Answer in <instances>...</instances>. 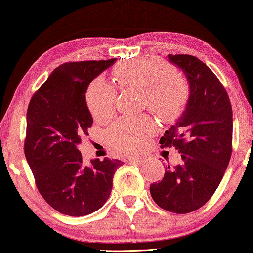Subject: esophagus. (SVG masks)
Returning <instances> with one entry per match:
<instances>
[{"label":"esophagus","mask_w":253,"mask_h":253,"mask_svg":"<svg viewBox=\"0 0 253 253\" xmlns=\"http://www.w3.org/2000/svg\"><path fill=\"white\" fill-rule=\"evenodd\" d=\"M130 162H131V164H134V165H143L145 162V158L144 157L132 158V159H130Z\"/></svg>","instance_id":"esophagus-1"}]
</instances>
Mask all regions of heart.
Masks as SVG:
<instances>
[{
	"mask_svg": "<svg viewBox=\"0 0 253 253\" xmlns=\"http://www.w3.org/2000/svg\"><path fill=\"white\" fill-rule=\"evenodd\" d=\"M117 79L126 87L144 93L145 102L152 112L165 121L177 119L188 102V81L157 58L133 60L120 67ZM116 92L105 79L95 78L86 92V103L96 121H106L115 112ZM157 132L151 117H121L107 131V141L122 153L140 150Z\"/></svg>",
	"mask_w": 253,
	"mask_h": 253,
	"instance_id": "1",
	"label": "heart"
}]
</instances>
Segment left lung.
<instances>
[{
  "label": "left lung",
  "instance_id": "8db88e82",
  "mask_svg": "<svg viewBox=\"0 0 253 253\" xmlns=\"http://www.w3.org/2000/svg\"><path fill=\"white\" fill-rule=\"evenodd\" d=\"M184 72L190 96L184 113L161 137V147H175L182 157L166 167L161 182L150 185L161 209L177 214L209 202L222 179L233 151V109L228 93L207 65L192 55H168Z\"/></svg>",
  "mask_w": 253,
  "mask_h": 253
}]
</instances>
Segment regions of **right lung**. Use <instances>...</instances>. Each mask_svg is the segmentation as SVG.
I'll use <instances>...</instances> for the list:
<instances>
[{
  "mask_svg": "<svg viewBox=\"0 0 253 253\" xmlns=\"http://www.w3.org/2000/svg\"><path fill=\"white\" fill-rule=\"evenodd\" d=\"M116 58L67 62L51 72L30 100L24 152L40 195L57 212L87 215L107 202L117 159L83 164L77 145L88 134L93 119L85 93L96 76Z\"/></svg>",
  "mask_w": 253,
  "mask_h": 253,
  "instance_id": "obj_1",
  "label": "right lung"
}]
</instances>
